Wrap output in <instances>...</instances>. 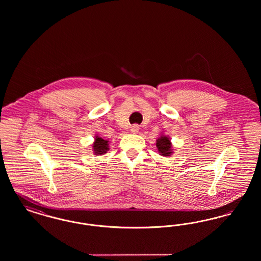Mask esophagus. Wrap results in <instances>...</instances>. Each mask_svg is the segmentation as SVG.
Instances as JSON below:
<instances>
[{
    "mask_svg": "<svg viewBox=\"0 0 261 261\" xmlns=\"http://www.w3.org/2000/svg\"><path fill=\"white\" fill-rule=\"evenodd\" d=\"M139 129H140V126L138 124H134L131 127V132L135 134V133L139 132Z\"/></svg>",
    "mask_w": 261,
    "mask_h": 261,
    "instance_id": "34e87169",
    "label": "esophagus"
}]
</instances>
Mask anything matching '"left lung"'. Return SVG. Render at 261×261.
<instances>
[{
  "label": "left lung",
  "mask_w": 261,
  "mask_h": 261,
  "mask_svg": "<svg viewBox=\"0 0 261 261\" xmlns=\"http://www.w3.org/2000/svg\"><path fill=\"white\" fill-rule=\"evenodd\" d=\"M156 148L159 149V151L162 153V155H169L171 154L170 148H171V144L169 139L166 136H162L156 141Z\"/></svg>",
  "instance_id": "1"
}]
</instances>
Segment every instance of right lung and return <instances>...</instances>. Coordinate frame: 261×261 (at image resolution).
Wrapping results in <instances>:
<instances>
[{
  "mask_svg": "<svg viewBox=\"0 0 261 261\" xmlns=\"http://www.w3.org/2000/svg\"><path fill=\"white\" fill-rule=\"evenodd\" d=\"M93 149H94L95 153H97V154H102V153L107 152V150L109 149L108 141L101 139L100 137H96V142L93 145Z\"/></svg>",
  "mask_w": 261,
  "mask_h": 261,
  "instance_id": "add662e5",
  "label": "right lung"
}]
</instances>
